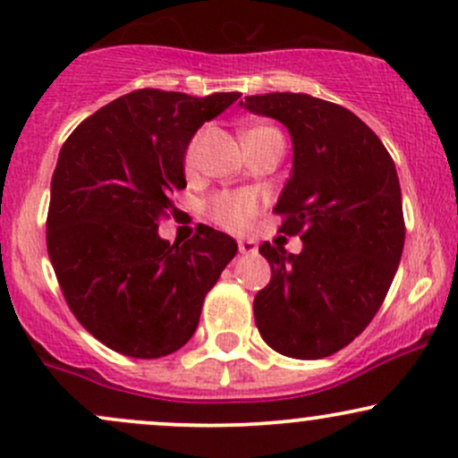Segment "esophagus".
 <instances>
[{
  "label": "esophagus",
  "mask_w": 458,
  "mask_h": 458,
  "mask_svg": "<svg viewBox=\"0 0 458 458\" xmlns=\"http://www.w3.org/2000/svg\"><path fill=\"white\" fill-rule=\"evenodd\" d=\"M239 251L241 254H256L259 251V243L254 239H239Z\"/></svg>",
  "instance_id": "obj_1"
}]
</instances>
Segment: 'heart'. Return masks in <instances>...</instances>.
Instances as JSON below:
<instances>
[{"instance_id":"1","label":"heart","mask_w":458,"mask_h":458,"mask_svg":"<svg viewBox=\"0 0 458 458\" xmlns=\"http://www.w3.org/2000/svg\"><path fill=\"white\" fill-rule=\"evenodd\" d=\"M256 129H269V127H254L250 131H256ZM198 144H199V138H196L191 144H189L187 157H185L187 167L196 165ZM260 204H262L260 196L256 191H233V193L225 191V193H219V196H215L211 202H208V213H211L215 222L224 225L225 230L241 233V230H245L247 224L251 222V217L259 213Z\"/></svg>"}]
</instances>
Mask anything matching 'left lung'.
<instances>
[{
	"label": "left lung",
	"mask_w": 458,
	"mask_h": 458,
	"mask_svg": "<svg viewBox=\"0 0 458 458\" xmlns=\"http://www.w3.org/2000/svg\"><path fill=\"white\" fill-rule=\"evenodd\" d=\"M241 107L277 120L293 141V170L273 211L303 250L260 245L271 282L254 299L267 344L320 360L370 323L390 291L404 245L396 165L366 123L340 105L295 92L245 97Z\"/></svg>",
	"instance_id": "obj_1"
}]
</instances>
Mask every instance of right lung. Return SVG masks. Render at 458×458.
Masks as SVG:
<instances>
[{"label":"right lung","instance_id":"1","mask_svg":"<svg viewBox=\"0 0 458 458\" xmlns=\"http://www.w3.org/2000/svg\"><path fill=\"white\" fill-rule=\"evenodd\" d=\"M239 92L135 90L83 120L51 178L47 250L79 323L129 357L170 355L196 334L236 241L202 225L170 245L159 222L185 189L189 141Z\"/></svg>","mask_w":458,"mask_h":458}]
</instances>
